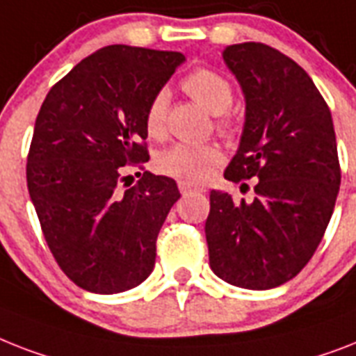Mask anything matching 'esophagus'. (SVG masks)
Returning <instances> with one entry per match:
<instances>
[{"label": "esophagus", "instance_id": "34e87169", "mask_svg": "<svg viewBox=\"0 0 356 356\" xmlns=\"http://www.w3.org/2000/svg\"><path fill=\"white\" fill-rule=\"evenodd\" d=\"M179 192L183 193V195H188V193H203L207 192L203 186H193V184L188 183H179Z\"/></svg>", "mask_w": 356, "mask_h": 356}]
</instances>
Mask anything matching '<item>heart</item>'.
I'll return each mask as SVG.
<instances>
[{"label":"heart","instance_id":"heart-1","mask_svg":"<svg viewBox=\"0 0 356 356\" xmlns=\"http://www.w3.org/2000/svg\"><path fill=\"white\" fill-rule=\"evenodd\" d=\"M181 88L199 106L216 115V128L219 131H232V118L227 109L234 100V88L232 82L223 73L212 67L193 69L181 80ZM166 108H168L166 91L153 95L146 106L144 129L153 140L166 137ZM221 163H223V152L216 144H173L172 148L161 152L155 159L159 172L188 184L207 181Z\"/></svg>","mask_w":356,"mask_h":356}]
</instances>
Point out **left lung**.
<instances>
[{"mask_svg": "<svg viewBox=\"0 0 356 356\" xmlns=\"http://www.w3.org/2000/svg\"><path fill=\"white\" fill-rule=\"evenodd\" d=\"M223 58L247 102L225 179L256 181L250 203L210 192L208 256L227 283L265 291L293 280L322 241L342 177L337 137L329 106L294 60L258 42L228 45Z\"/></svg>", "mask_w": 356, "mask_h": 356, "instance_id": "left-lung-1", "label": "left lung"}]
</instances>
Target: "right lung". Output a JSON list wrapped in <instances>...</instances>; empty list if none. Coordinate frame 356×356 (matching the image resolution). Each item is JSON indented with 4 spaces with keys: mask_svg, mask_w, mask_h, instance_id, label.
<instances>
[{
    "mask_svg": "<svg viewBox=\"0 0 356 356\" xmlns=\"http://www.w3.org/2000/svg\"><path fill=\"white\" fill-rule=\"evenodd\" d=\"M183 62L175 51L108 45L58 80L38 113L29 193L56 263L89 293H122L152 274L159 230L181 193L144 170V111ZM128 168L143 173L126 188Z\"/></svg>",
    "mask_w": 356,
    "mask_h": 356,
    "instance_id": "obj_1",
    "label": "right lung"
}]
</instances>
